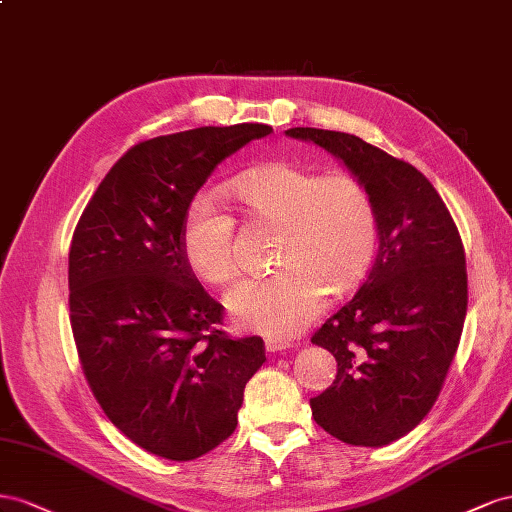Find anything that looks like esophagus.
<instances>
[{
  "label": "esophagus",
  "mask_w": 512,
  "mask_h": 512,
  "mask_svg": "<svg viewBox=\"0 0 512 512\" xmlns=\"http://www.w3.org/2000/svg\"><path fill=\"white\" fill-rule=\"evenodd\" d=\"M291 345L287 341H281V339H266V349L268 352H285V349H289Z\"/></svg>",
  "instance_id": "obj_1"
}]
</instances>
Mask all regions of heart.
<instances>
[{
    "instance_id": "b5f03b06",
    "label": "heart",
    "mask_w": 512,
    "mask_h": 512,
    "mask_svg": "<svg viewBox=\"0 0 512 512\" xmlns=\"http://www.w3.org/2000/svg\"><path fill=\"white\" fill-rule=\"evenodd\" d=\"M257 221L281 223L279 272L233 285L225 304L240 326L289 339L324 311L328 289L343 294L369 272L379 238L369 188L354 175H319L291 163L246 171L227 186ZM182 248L197 276L212 285L238 274L236 218L212 195L186 212Z\"/></svg>"
}]
</instances>
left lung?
Wrapping results in <instances>:
<instances>
[{"label":"left lung","instance_id":"1","mask_svg":"<svg viewBox=\"0 0 512 512\" xmlns=\"http://www.w3.org/2000/svg\"><path fill=\"white\" fill-rule=\"evenodd\" d=\"M285 135L339 158L375 203V264L311 339L337 360V377L311 399V410L345 444L386 446L431 412L457 354L467 311L459 229L433 184L405 160L337 130Z\"/></svg>","mask_w":512,"mask_h":512}]
</instances>
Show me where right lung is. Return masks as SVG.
I'll return each instance as SVG.
<instances>
[{
    "label": "right lung",
    "mask_w": 512,
    "mask_h": 512,
    "mask_svg": "<svg viewBox=\"0 0 512 512\" xmlns=\"http://www.w3.org/2000/svg\"><path fill=\"white\" fill-rule=\"evenodd\" d=\"M266 124L203 126L130 148L87 203L68 255L70 326L102 412L130 442L171 461L236 431L261 337L231 339L186 261V212L218 163Z\"/></svg>",
    "instance_id": "obj_1"
}]
</instances>
